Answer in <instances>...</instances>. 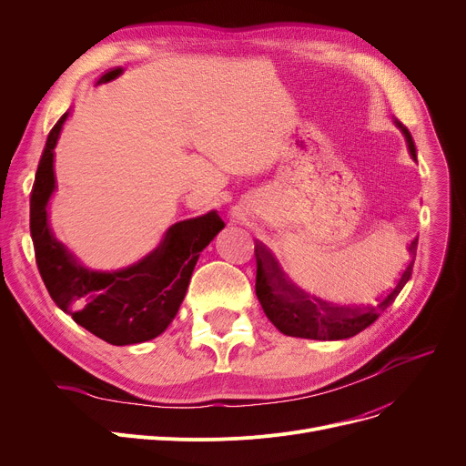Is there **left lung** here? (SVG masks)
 <instances>
[{
	"mask_svg": "<svg viewBox=\"0 0 466 466\" xmlns=\"http://www.w3.org/2000/svg\"><path fill=\"white\" fill-rule=\"evenodd\" d=\"M397 127L402 130L411 158H418L415 153V143L411 134L400 122ZM418 249V238L410 243V253L415 255ZM255 257H257V283L255 292L257 299L266 313L268 319L285 336L306 338V339H346L366 327H370L381 311L389 308L399 297L402 287L408 283L411 276V266L408 264L399 283L390 289L387 297H383L374 306H338L317 299L297 283H292L289 276L283 272L281 264L276 255L268 249L264 243H255Z\"/></svg>",
	"mask_w": 466,
	"mask_h": 466,
	"instance_id": "1",
	"label": "left lung"
}]
</instances>
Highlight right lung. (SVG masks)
I'll list each match as a JSON object with an SVG mask.
<instances>
[{
	"mask_svg": "<svg viewBox=\"0 0 466 466\" xmlns=\"http://www.w3.org/2000/svg\"><path fill=\"white\" fill-rule=\"evenodd\" d=\"M69 111L45 143L30 198V232L39 274L55 304L73 321L111 346L160 336L176 319L200 253L225 228L217 211L171 225L158 246L116 270L81 264L48 227L46 206L56 188L55 147Z\"/></svg>",
	"mask_w": 466,
	"mask_h": 466,
	"instance_id": "obj_1",
	"label": "right lung"
}]
</instances>
